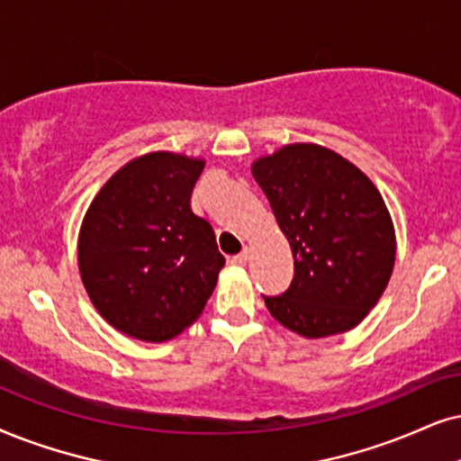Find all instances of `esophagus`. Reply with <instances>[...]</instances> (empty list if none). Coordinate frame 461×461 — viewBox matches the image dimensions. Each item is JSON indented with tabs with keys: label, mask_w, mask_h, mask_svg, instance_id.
I'll list each match as a JSON object with an SVG mask.
<instances>
[{
	"label": "esophagus",
	"mask_w": 461,
	"mask_h": 461,
	"mask_svg": "<svg viewBox=\"0 0 461 461\" xmlns=\"http://www.w3.org/2000/svg\"><path fill=\"white\" fill-rule=\"evenodd\" d=\"M249 261V250H242V253H238V255H234V258L230 259V264L231 266H244Z\"/></svg>",
	"instance_id": "1"
}]
</instances>
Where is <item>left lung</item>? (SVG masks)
Instances as JSON below:
<instances>
[{"mask_svg":"<svg viewBox=\"0 0 461 461\" xmlns=\"http://www.w3.org/2000/svg\"><path fill=\"white\" fill-rule=\"evenodd\" d=\"M253 176L294 253V281L264 295L278 323L306 338L357 325L385 291L395 234L385 202L351 161L289 144L253 163Z\"/></svg>","mask_w":461,"mask_h":461,"instance_id":"1","label":"left lung"}]
</instances>
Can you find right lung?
Returning a JSON list of instances; mask_svg holds the SVG:
<instances>
[{
    "label": "right lung",
    "mask_w": 461,
    "mask_h": 461,
    "mask_svg": "<svg viewBox=\"0 0 461 461\" xmlns=\"http://www.w3.org/2000/svg\"><path fill=\"white\" fill-rule=\"evenodd\" d=\"M203 161L149 153L121 167L85 214L78 266L93 306L123 334L178 336L200 317L225 258L191 211Z\"/></svg>",
    "instance_id": "add662e5"
}]
</instances>
